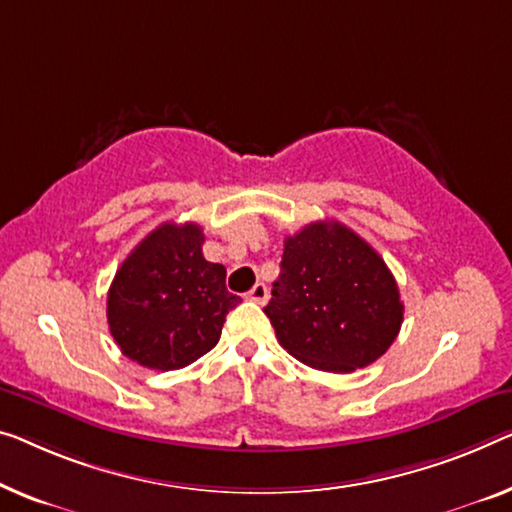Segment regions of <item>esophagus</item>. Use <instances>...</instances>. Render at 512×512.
Wrapping results in <instances>:
<instances>
[{
	"label": "esophagus",
	"instance_id": "obj_1",
	"mask_svg": "<svg viewBox=\"0 0 512 512\" xmlns=\"http://www.w3.org/2000/svg\"><path fill=\"white\" fill-rule=\"evenodd\" d=\"M246 296H248L250 301H255V303L262 305V303H266V299H269V289H266L264 282H257V285L250 289Z\"/></svg>",
	"mask_w": 512,
	"mask_h": 512
}]
</instances>
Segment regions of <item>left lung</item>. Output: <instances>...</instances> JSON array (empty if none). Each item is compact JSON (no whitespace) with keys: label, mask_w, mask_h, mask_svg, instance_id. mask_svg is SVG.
<instances>
[{"label":"left lung","mask_w":512,"mask_h":512,"mask_svg":"<svg viewBox=\"0 0 512 512\" xmlns=\"http://www.w3.org/2000/svg\"><path fill=\"white\" fill-rule=\"evenodd\" d=\"M264 312L280 345L301 363L354 372L393 345L404 305L393 273L368 241L338 220H317L285 239Z\"/></svg>","instance_id":"8db88e82"}]
</instances>
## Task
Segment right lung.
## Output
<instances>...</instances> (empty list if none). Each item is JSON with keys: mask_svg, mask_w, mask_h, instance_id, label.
<instances>
[{"mask_svg": "<svg viewBox=\"0 0 512 512\" xmlns=\"http://www.w3.org/2000/svg\"><path fill=\"white\" fill-rule=\"evenodd\" d=\"M195 223H163L133 248L108 292V326L121 354L151 370H179L211 352L241 303L225 266L202 255Z\"/></svg>", "mask_w": 512, "mask_h": 512, "instance_id": "right-lung-1", "label": "right lung"}]
</instances>
